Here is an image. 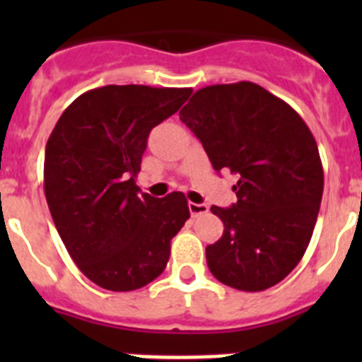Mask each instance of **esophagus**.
I'll list each match as a JSON object with an SVG mask.
<instances>
[{"label": "esophagus", "instance_id": "obj_1", "mask_svg": "<svg viewBox=\"0 0 362 362\" xmlns=\"http://www.w3.org/2000/svg\"><path fill=\"white\" fill-rule=\"evenodd\" d=\"M188 210H190L192 217L203 216V214L209 212V204H204V203H188Z\"/></svg>", "mask_w": 362, "mask_h": 362}]
</instances>
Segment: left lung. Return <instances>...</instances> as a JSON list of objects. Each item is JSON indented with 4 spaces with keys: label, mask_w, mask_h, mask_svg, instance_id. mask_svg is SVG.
Instances as JSON below:
<instances>
[{
    "label": "left lung",
    "mask_w": 362,
    "mask_h": 362,
    "mask_svg": "<svg viewBox=\"0 0 362 362\" xmlns=\"http://www.w3.org/2000/svg\"><path fill=\"white\" fill-rule=\"evenodd\" d=\"M179 117L203 143L214 170L239 175L238 203L210 209L225 225L219 241L206 246L210 272L243 292L281 283L308 248L325 188L308 124L250 81L204 86Z\"/></svg>",
    "instance_id": "1"
}]
</instances>
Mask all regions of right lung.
Returning a JSON list of instances; mask_svg holds the SVG:
<instances>
[{
  "label": "right lung",
  "instance_id": "1",
  "mask_svg": "<svg viewBox=\"0 0 362 362\" xmlns=\"http://www.w3.org/2000/svg\"><path fill=\"white\" fill-rule=\"evenodd\" d=\"M192 88L107 85L74 99L45 148V196L59 238L85 277L112 292L163 274L170 241L190 217L183 192L141 194L136 177L150 130Z\"/></svg>",
  "mask_w": 362,
  "mask_h": 362
}]
</instances>
